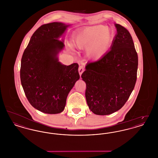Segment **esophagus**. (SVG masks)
I'll use <instances>...</instances> for the list:
<instances>
[{"instance_id":"esophagus-1","label":"esophagus","mask_w":158,"mask_h":158,"mask_svg":"<svg viewBox=\"0 0 158 158\" xmlns=\"http://www.w3.org/2000/svg\"><path fill=\"white\" fill-rule=\"evenodd\" d=\"M83 71H84V68H83V66H80L79 68V73L80 76H81V75H82Z\"/></svg>"}]
</instances>
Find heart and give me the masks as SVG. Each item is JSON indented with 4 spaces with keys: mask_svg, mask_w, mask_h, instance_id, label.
I'll use <instances>...</instances> for the list:
<instances>
[{
    "mask_svg": "<svg viewBox=\"0 0 158 158\" xmlns=\"http://www.w3.org/2000/svg\"><path fill=\"white\" fill-rule=\"evenodd\" d=\"M115 37L114 31L110 28L98 25L79 31L73 39L74 44L81 49H87L89 57L99 60L108 52ZM72 48L71 44L69 45Z\"/></svg>",
    "mask_w": 158,
    "mask_h": 158,
    "instance_id": "b5f03b06",
    "label": "heart"
}]
</instances>
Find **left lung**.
<instances>
[{
	"mask_svg": "<svg viewBox=\"0 0 158 158\" xmlns=\"http://www.w3.org/2000/svg\"><path fill=\"white\" fill-rule=\"evenodd\" d=\"M117 34L111 50L97 61L86 64L81 76L90 111L105 115L115 113L127 102L137 79L138 56L126 28L115 23Z\"/></svg>",
	"mask_w": 158,
	"mask_h": 158,
	"instance_id": "obj_1",
	"label": "left lung"
}]
</instances>
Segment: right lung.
Returning <instances> with one entry per match:
<instances>
[{
  "instance_id": "obj_1",
  "label": "right lung",
  "mask_w": 158,
  "mask_h": 158,
  "mask_svg": "<svg viewBox=\"0 0 158 158\" xmlns=\"http://www.w3.org/2000/svg\"><path fill=\"white\" fill-rule=\"evenodd\" d=\"M70 25L58 22L41 25L23 53L20 70L23 89L31 105L43 113H61L69 92L80 78L77 63L66 66L58 59L64 47V39L60 38Z\"/></svg>"
}]
</instances>
